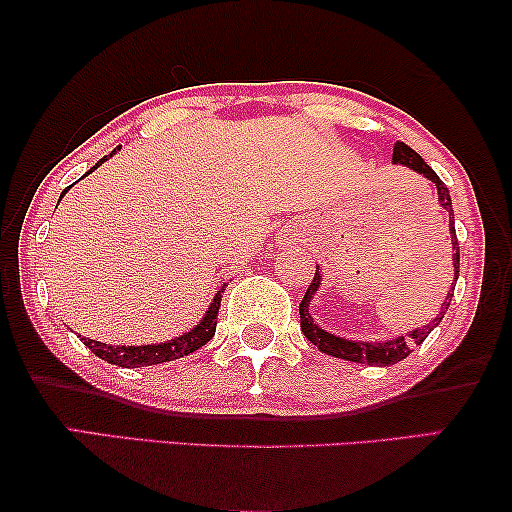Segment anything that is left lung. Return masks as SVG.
Segmentation results:
<instances>
[{
  "instance_id": "1",
  "label": "left lung",
  "mask_w": 512,
  "mask_h": 512,
  "mask_svg": "<svg viewBox=\"0 0 512 512\" xmlns=\"http://www.w3.org/2000/svg\"><path fill=\"white\" fill-rule=\"evenodd\" d=\"M391 160H394L396 165L410 167V170H415L417 174H422V177H426L429 181H433V184H436L440 207H443L445 212L450 214V223H447V228H450V237H452V270H454V277H452V291L445 296V303H443V307H440V314L431 321V324H426L422 328H415V331H410L408 335H398V338H391V340L361 342V340L338 338V335L328 333L319 324H314V319L310 314V303H312L314 293L319 291V284H321L319 268H317V272H314L312 284L307 286L305 298L300 300V328H303L305 338L310 340L314 347H319V352H324L328 356H335V359H345V361H354V363H368V366H394V363L403 361L405 356L412 352V347L422 345V342L426 340V335H429L433 328L440 324V319L445 317L447 307H450L452 293H454V284H457V279H459V242H457V233H454V209H452L450 191H447V186L443 184V181H440L438 174L424 163V158L419 156L417 151H412L408 144L396 142L394 158H391Z\"/></svg>"
}]
</instances>
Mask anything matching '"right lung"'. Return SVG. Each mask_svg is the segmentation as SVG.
I'll list each match as a JSON object with an SVG mask.
<instances>
[{
	"mask_svg": "<svg viewBox=\"0 0 512 512\" xmlns=\"http://www.w3.org/2000/svg\"><path fill=\"white\" fill-rule=\"evenodd\" d=\"M121 149V146H116L114 151L109 153V156L100 158V163H95L90 167L88 174L95 170V167H100L104 160H109L114 153ZM67 191H62L65 195ZM60 195V198H62ZM226 291V284L221 286V291L216 293L212 305L207 307V314L202 317V321L191 331L179 335V338L174 340H167V342H158V345H139V347H132V345H121V347H114V345H104V342H97V340H88V338H81L83 345H86L90 352L95 356H100L102 361L107 363H114V366H121V368H142V366H156V363H167V361H174V359H181V356H188L193 354L195 349H200L202 345H207L209 340L214 338L216 333V317H219V307H221V293Z\"/></svg>",
	"mask_w": 512,
	"mask_h": 512,
	"instance_id": "add662e5",
	"label": "right lung"
}]
</instances>
